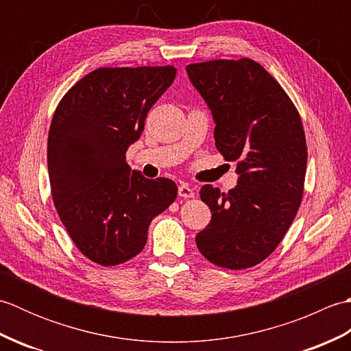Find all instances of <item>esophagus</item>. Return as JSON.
I'll list each match as a JSON object with an SVG mask.
<instances>
[{
  "mask_svg": "<svg viewBox=\"0 0 351 351\" xmlns=\"http://www.w3.org/2000/svg\"><path fill=\"white\" fill-rule=\"evenodd\" d=\"M178 195H180V197L182 199H191L195 197V189H191L187 184H182L178 187Z\"/></svg>",
  "mask_w": 351,
  "mask_h": 351,
  "instance_id": "esophagus-1",
  "label": "esophagus"
}]
</instances>
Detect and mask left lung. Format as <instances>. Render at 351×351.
I'll list each match as a JSON object with an SVG mask.
<instances>
[{
    "instance_id": "obj_1",
    "label": "left lung",
    "mask_w": 351,
    "mask_h": 351,
    "mask_svg": "<svg viewBox=\"0 0 351 351\" xmlns=\"http://www.w3.org/2000/svg\"><path fill=\"white\" fill-rule=\"evenodd\" d=\"M185 71L211 110L215 147L238 161L235 189H200L213 215L196 235L197 249L215 265L243 270L278 247L299 211L308 161L303 125L280 84L250 58Z\"/></svg>"
}]
</instances>
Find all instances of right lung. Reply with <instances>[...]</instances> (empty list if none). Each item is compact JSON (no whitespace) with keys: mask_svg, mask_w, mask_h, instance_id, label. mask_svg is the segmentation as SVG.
<instances>
[{"mask_svg":"<svg viewBox=\"0 0 351 351\" xmlns=\"http://www.w3.org/2000/svg\"><path fill=\"white\" fill-rule=\"evenodd\" d=\"M175 75L173 66L96 69L63 96L52 117V199L72 241L96 264L138 255L152 219L175 202L173 181L147 180L125 161Z\"/></svg>","mask_w":351,"mask_h":351,"instance_id":"add662e5","label":"right lung"}]
</instances>
